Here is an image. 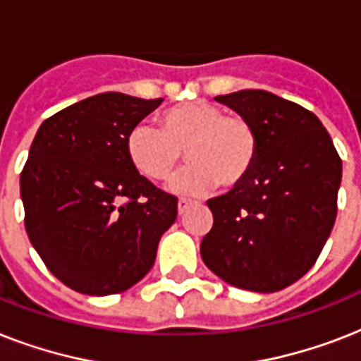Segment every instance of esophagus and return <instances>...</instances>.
Listing matches in <instances>:
<instances>
[{
  "label": "esophagus",
  "mask_w": 361,
  "mask_h": 361,
  "mask_svg": "<svg viewBox=\"0 0 361 361\" xmlns=\"http://www.w3.org/2000/svg\"><path fill=\"white\" fill-rule=\"evenodd\" d=\"M189 204H191V200H189V198L181 197L180 200H178V212H180V214H183V212L189 208Z\"/></svg>",
  "instance_id": "esophagus-1"
}]
</instances>
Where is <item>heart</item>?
I'll return each instance as SVG.
<instances>
[{"label":"heart","mask_w":361,"mask_h":361,"mask_svg":"<svg viewBox=\"0 0 361 361\" xmlns=\"http://www.w3.org/2000/svg\"><path fill=\"white\" fill-rule=\"evenodd\" d=\"M258 133L241 114H225L217 104L187 101L163 110L159 129L138 123L125 138L133 169L152 181L172 178L185 152L191 166L176 189L204 192L217 183L232 189L249 178L258 157Z\"/></svg>","instance_id":"heart-1"}]
</instances>
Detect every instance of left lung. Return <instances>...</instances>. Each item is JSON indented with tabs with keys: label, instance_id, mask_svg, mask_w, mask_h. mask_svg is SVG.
Listing matches in <instances>:
<instances>
[{
	"label": "left lung",
	"instance_id": "left-lung-1",
	"mask_svg": "<svg viewBox=\"0 0 361 361\" xmlns=\"http://www.w3.org/2000/svg\"><path fill=\"white\" fill-rule=\"evenodd\" d=\"M215 101L245 116L260 146L249 178L208 200L214 226L200 255L228 285L283 290L313 268L334 228L341 157L319 118L292 101L262 90Z\"/></svg>",
	"mask_w": 361,
	"mask_h": 361
}]
</instances>
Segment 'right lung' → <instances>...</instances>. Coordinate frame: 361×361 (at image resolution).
<instances>
[{"mask_svg": "<svg viewBox=\"0 0 361 361\" xmlns=\"http://www.w3.org/2000/svg\"><path fill=\"white\" fill-rule=\"evenodd\" d=\"M163 99L106 92L50 116L20 174L25 232L63 285L127 290L152 269L178 198L133 169L125 138Z\"/></svg>", "mask_w": 361, "mask_h": 361, "instance_id": "add662e5", "label": "right lung"}]
</instances>
